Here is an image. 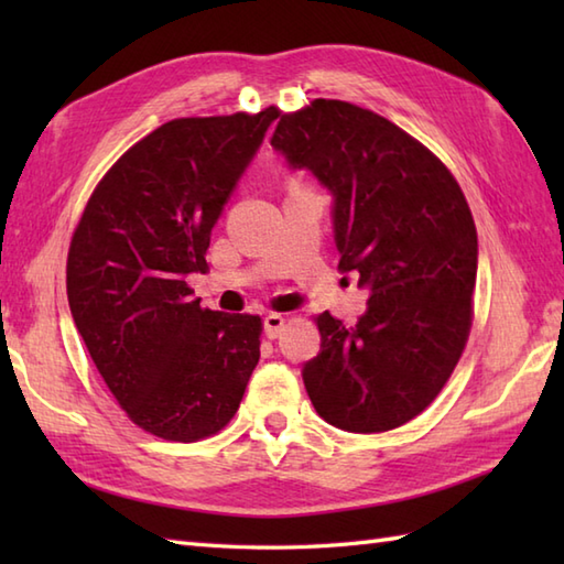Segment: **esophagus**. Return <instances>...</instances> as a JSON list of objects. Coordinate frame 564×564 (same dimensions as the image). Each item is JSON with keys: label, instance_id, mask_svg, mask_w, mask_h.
Masks as SVG:
<instances>
[{"label": "esophagus", "instance_id": "esophagus-1", "mask_svg": "<svg viewBox=\"0 0 564 564\" xmlns=\"http://www.w3.org/2000/svg\"><path fill=\"white\" fill-rule=\"evenodd\" d=\"M283 327H285V317H283V315H279V313H271V315L263 317V332H267V337H269V339L281 337Z\"/></svg>", "mask_w": 564, "mask_h": 564}]
</instances>
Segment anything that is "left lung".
Returning <instances> with one entry per match:
<instances>
[{
	"label": "left lung",
	"mask_w": 564,
	"mask_h": 564,
	"mask_svg": "<svg viewBox=\"0 0 564 564\" xmlns=\"http://www.w3.org/2000/svg\"><path fill=\"white\" fill-rule=\"evenodd\" d=\"M271 145L332 191L339 271H356L370 291L354 327L315 317L322 351L303 368L310 400L344 431L398 429L438 398L470 337V206L434 152L349 101L281 113Z\"/></svg>",
	"instance_id": "1"
}]
</instances>
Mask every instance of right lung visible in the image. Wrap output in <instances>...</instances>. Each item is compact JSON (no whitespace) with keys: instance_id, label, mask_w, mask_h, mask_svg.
<instances>
[{"instance_id":"obj_1","label":"right lung","mask_w":564,"mask_h":564,"mask_svg":"<svg viewBox=\"0 0 564 564\" xmlns=\"http://www.w3.org/2000/svg\"><path fill=\"white\" fill-rule=\"evenodd\" d=\"M261 113L152 130L91 191L67 251V301L94 366L133 424L164 441L218 434L259 364L261 317L200 307L210 230L263 133Z\"/></svg>"}]
</instances>
